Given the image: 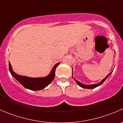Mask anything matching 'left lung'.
Segmentation results:
<instances>
[{
    "instance_id": "1",
    "label": "left lung",
    "mask_w": 123,
    "mask_h": 123,
    "mask_svg": "<svg viewBox=\"0 0 123 123\" xmlns=\"http://www.w3.org/2000/svg\"><path fill=\"white\" fill-rule=\"evenodd\" d=\"M111 73H112V72H111L109 74H108V75H107V76H106V77H105V79H103L101 81V82H100V83H97V84H94V85H84V84H83V83H80V82H79V81H77V80H76V79H74V80L76 81V83H77V84H78L80 86V87H82V88H86V89H93V88H96V87L98 86L101 85H102V83H103V82H105V80L106 79H107V77H108V76H109V75H110L111 74Z\"/></svg>"
}]
</instances>
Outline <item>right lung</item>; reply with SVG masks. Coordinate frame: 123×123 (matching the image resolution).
Wrapping results in <instances>:
<instances>
[{
    "label": "right lung",
    "instance_id": "obj_1",
    "mask_svg": "<svg viewBox=\"0 0 123 123\" xmlns=\"http://www.w3.org/2000/svg\"><path fill=\"white\" fill-rule=\"evenodd\" d=\"M59 62L57 63L51 71L50 74L46 77H40V78H32V77L22 76L17 74L12 70V67L10 62H9V70L12 76L17 80L25 88L31 90L38 91L44 89L48 86L54 79L55 76L56 68L58 66Z\"/></svg>",
    "mask_w": 123,
    "mask_h": 123
}]
</instances>
